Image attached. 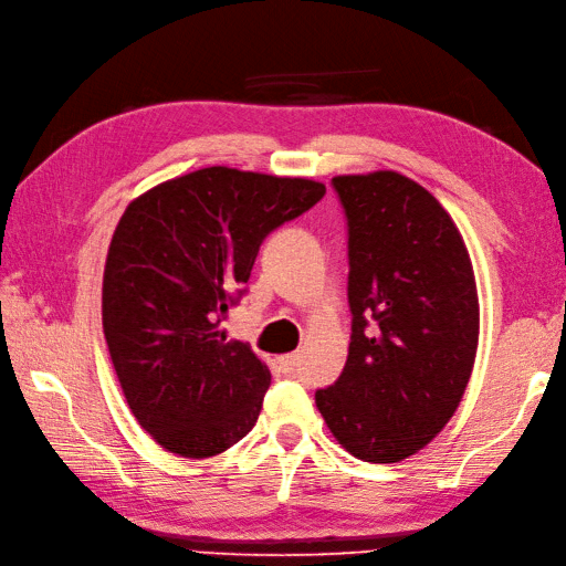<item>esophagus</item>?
Segmentation results:
<instances>
[{
    "label": "esophagus",
    "mask_w": 566,
    "mask_h": 566,
    "mask_svg": "<svg viewBox=\"0 0 566 566\" xmlns=\"http://www.w3.org/2000/svg\"><path fill=\"white\" fill-rule=\"evenodd\" d=\"M279 360L285 373H295L300 368V354H287V356H281Z\"/></svg>",
    "instance_id": "esophagus-1"
}]
</instances>
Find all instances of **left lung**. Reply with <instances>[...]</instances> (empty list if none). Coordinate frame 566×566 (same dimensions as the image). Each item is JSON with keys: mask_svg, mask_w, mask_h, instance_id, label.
Listing matches in <instances>:
<instances>
[{"mask_svg": "<svg viewBox=\"0 0 566 566\" xmlns=\"http://www.w3.org/2000/svg\"><path fill=\"white\" fill-rule=\"evenodd\" d=\"M348 218L350 344L317 409L338 446L399 462L453 417L474 368L480 297L448 210L392 169L332 179Z\"/></svg>", "mask_w": 566, "mask_h": 566, "instance_id": "obj_1", "label": "left lung"}]
</instances>
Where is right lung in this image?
<instances>
[{
  "mask_svg": "<svg viewBox=\"0 0 566 566\" xmlns=\"http://www.w3.org/2000/svg\"><path fill=\"white\" fill-rule=\"evenodd\" d=\"M324 193L303 177L206 167L125 208L104 269V336L133 417L169 453L220 455L256 423L271 370L220 322L261 242Z\"/></svg>",
  "mask_w": 566,
  "mask_h": 566,
  "instance_id": "1",
  "label": "right lung"
}]
</instances>
